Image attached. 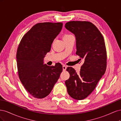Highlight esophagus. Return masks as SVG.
Here are the masks:
<instances>
[{"label": "esophagus", "mask_w": 121, "mask_h": 121, "mask_svg": "<svg viewBox=\"0 0 121 121\" xmlns=\"http://www.w3.org/2000/svg\"><path fill=\"white\" fill-rule=\"evenodd\" d=\"M67 68V67L65 65H63V70H64V71H65V70H66Z\"/></svg>", "instance_id": "34e87169"}]
</instances>
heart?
Here are the masks:
<instances>
[{
	"label": "heart",
	"mask_w": 121,
	"mask_h": 121,
	"mask_svg": "<svg viewBox=\"0 0 121 121\" xmlns=\"http://www.w3.org/2000/svg\"><path fill=\"white\" fill-rule=\"evenodd\" d=\"M70 35H70V34H65L64 35V37H67V36H70Z\"/></svg>",
	"instance_id": "heart-1"
}]
</instances>
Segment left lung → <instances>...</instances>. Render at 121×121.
<instances>
[{
  "label": "left lung",
  "instance_id": "1",
  "mask_svg": "<svg viewBox=\"0 0 121 121\" xmlns=\"http://www.w3.org/2000/svg\"><path fill=\"white\" fill-rule=\"evenodd\" d=\"M65 27L75 34L76 53L80 60H84L79 73L72 67L67 69L70 76L65 84L69 96L82 100L92 92L105 72L107 53L104 40L97 28L90 22H69Z\"/></svg>",
  "mask_w": 121,
  "mask_h": 121
}]
</instances>
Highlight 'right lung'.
I'll return each instance as SVG.
<instances>
[{
  "mask_svg": "<svg viewBox=\"0 0 121 121\" xmlns=\"http://www.w3.org/2000/svg\"><path fill=\"white\" fill-rule=\"evenodd\" d=\"M63 25L51 22L36 24L24 35L18 46V75L26 90L35 98L48 95L63 71L59 63L54 66L43 64V58L50 52Z\"/></svg>",
  "mask_w": 121,
  "mask_h": 121,
  "instance_id": "right-lung-1",
  "label": "right lung"
}]
</instances>
